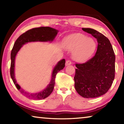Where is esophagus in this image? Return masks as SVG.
<instances>
[{
    "mask_svg": "<svg viewBox=\"0 0 124 124\" xmlns=\"http://www.w3.org/2000/svg\"><path fill=\"white\" fill-rule=\"evenodd\" d=\"M71 64H72V62H71L70 60H67L66 62V66H69V65H70Z\"/></svg>",
    "mask_w": 124,
    "mask_h": 124,
    "instance_id": "34e87169",
    "label": "esophagus"
}]
</instances>
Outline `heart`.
Listing matches in <instances>:
<instances>
[{"label": "heart", "instance_id": "heart-1", "mask_svg": "<svg viewBox=\"0 0 124 124\" xmlns=\"http://www.w3.org/2000/svg\"><path fill=\"white\" fill-rule=\"evenodd\" d=\"M63 47L69 51H73V59L77 61H84L95 51L96 44L91 38L78 33L67 37L63 42Z\"/></svg>", "mask_w": 124, "mask_h": 124}]
</instances>
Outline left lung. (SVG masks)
I'll list each match as a JSON object with an SVG mask.
<instances>
[{
	"instance_id": "8db88e82",
	"label": "left lung",
	"mask_w": 124,
	"mask_h": 124,
	"mask_svg": "<svg viewBox=\"0 0 124 124\" xmlns=\"http://www.w3.org/2000/svg\"><path fill=\"white\" fill-rule=\"evenodd\" d=\"M97 39V51L93 57L76 64L75 89L82 97L96 98L104 95L112 85L115 77V56L109 39L91 28H82Z\"/></svg>"
}]
</instances>
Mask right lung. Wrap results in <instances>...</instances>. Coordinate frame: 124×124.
I'll use <instances>...</instances> for the list:
<instances>
[{
    "label": "right lung",
    "instance_id": "1",
    "mask_svg": "<svg viewBox=\"0 0 124 124\" xmlns=\"http://www.w3.org/2000/svg\"><path fill=\"white\" fill-rule=\"evenodd\" d=\"M58 31L49 27H41L29 29L18 38L15 43L11 52V67H10V75L15 85L23 95L27 97L34 100H43L47 97L53 91L55 78L57 73L63 70L65 66V60L60 61L54 68L52 73L51 79L47 87L45 89L36 93H29L24 90L17 83L15 75V62L16 54L20 51L21 48L25 44L29 42H52L57 34Z\"/></svg>",
    "mask_w": 124,
    "mask_h": 124
}]
</instances>
